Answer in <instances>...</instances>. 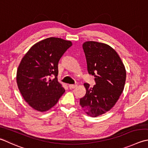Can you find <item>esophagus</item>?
Instances as JSON below:
<instances>
[{
  "label": "esophagus",
  "instance_id": "1",
  "mask_svg": "<svg viewBox=\"0 0 148 148\" xmlns=\"http://www.w3.org/2000/svg\"><path fill=\"white\" fill-rule=\"evenodd\" d=\"M77 86V85L76 84H75V85H69V87L70 89H73V88H75Z\"/></svg>",
  "mask_w": 148,
  "mask_h": 148
}]
</instances>
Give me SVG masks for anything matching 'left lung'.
<instances>
[{
    "mask_svg": "<svg viewBox=\"0 0 148 148\" xmlns=\"http://www.w3.org/2000/svg\"><path fill=\"white\" fill-rule=\"evenodd\" d=\"M89 74L95 85L84 83L85 96L79 104L89 116L97 117L109 111L119 98L125 85L126 72L114 49L105 43L88 41L83 44Z\"/></svg>",
    "mask_w": 148,
    "mask_h": 148,
    "instance_id": "1",
    "label": "left lung"
}]
</instances>
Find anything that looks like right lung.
<instances>
[{
  "instance_id": "right-lung-1",
  "label": "right lung",
  "mask_w": 148,
  "mask_h": 148,
  "mask_svg": "<svg viewBox=\"0 0 148 148\" xmlns=\"http://www.w3.org/2000/svg\"><path fill=\"white\" fill-rule=\"evenodd\" d=\"M72 45L60 38H48L32 46L22 59L16 72L17 85L24 100L36 110H49L65 92L58 82V65Z\"/></svg>"
}]
</instances>
